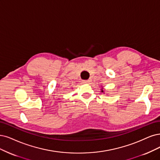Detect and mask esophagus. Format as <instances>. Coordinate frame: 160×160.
Returning a JSON list of instances; mask_svg holds the SVG:
<instances>
[{
	"mask_svg": "<svg viewBox=\"0 0 160 160\" xmlns=\"http://www.w3.org/2000/svg\"><path fill=\"white\" fill-rule=\"evenodd\" d=\"M92 81V80L91 79H88V80H83V82L84 83H89V82H90Z\"/></svg>",
	"mask_w": 160,
	"mask_h": 160,
	"instance_id": "34e87169",
	"label": "esophagus"
}]
</instances>
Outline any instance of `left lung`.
Wrapping results in <instances>:
<instances>
[{
	"mask_svg": "<svg viewBox=\"0 0 160 160\" xmlns=\"http://www.w3.org/2000/svg\"><path fill=\"white\" fill-rule=\"evenodd\" d=\"M102 92H103V90H102Z\"/></svg>",
	"mask_w": 160,
	"mask_h": 160,
	"instance_id": "8db88e82",
	"label": "left lung"
}]
</instances>
